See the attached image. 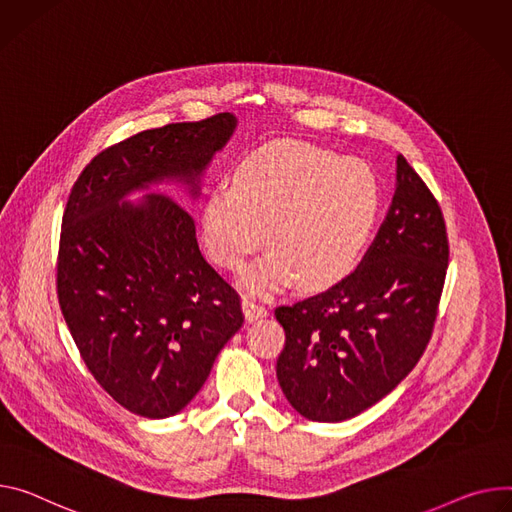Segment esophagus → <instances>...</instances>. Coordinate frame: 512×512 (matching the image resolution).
<instances>
[{"label":"esophagus","mask_w":512,"mask_h":512,"mask_svg":"<svg viewBox=\"0 0 512 512\" xmlns=\"http://www.w3.org/2000/svg\"><path fill=\"white\" fill-rule=\"evenodd\" d=\"M241 308H243V314H245V320H247V322H253V320H257V318L267 316V308L255 304V302L249 300V298H243Z\"/></svg>","instance_id":"obj_1"}]
</instances>
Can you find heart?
<instances>
[{"instance_id":"b5f03b06","label":"heart","mask_w":512,"mask_h":512,"mask_svg":"<svg viewBox=\"0 0 512 512\" xmlns=\"http://www.w3.org/2000/svg\"><path fill=\"white\" fill-rule=\"evenodd\" d=\"M382 204L376 171L300 141H275L247 155L204 204L202 241L210 259L239 269L267 230L273 247L253 263L243 286L269 296L292 286L318 292L359 265Z\"/></svg>"}]
</instances>
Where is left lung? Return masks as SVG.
Masks as SVG:
<instances>
[{
    "label": "left lung",
    "instance_id": "obj_1",
    "mask_svg": "<svg viewBox=\"0 0 512 512\" xmlns=\"http://www.w3.org/2000/svg\"><path fill=\"white\" fill-rule=\"evenodd\" d=\"M447 261L441 208L398 155L392 204L357 269L275 310L286 331L275 371L292 408L341 423L390 394L431 339Z\"/></svg>",
    "mask_w": 512,
    "mask_h": 512
}]
</instances>
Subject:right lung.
<instances>
[{
	"label": "right lung",
	"mask_w": 512,
	"mask_h": 512,
	"mask_svg": "<svg viewBox=\"0 0 512 512\" xmlns=\"http://www.w3.org/2000/svg\"><path fill=\"white\" fill-rule=\"evenodd\" d=\"M237 124L224 112L138 132L94 157L69 194L59 304L87 369L138 416L181 412L243 327L239 294L200 253L190 212L159 194L198 200Z\"/></svg>",
	"instance_id": "add662e5"
}]
</instances>
